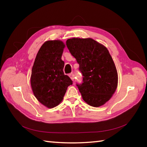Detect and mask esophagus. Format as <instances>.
<instances>
[{
  "label": "esophagus",
  "instance_id": "1",
  "mask_svg": "<svg viewBox=\"0 0 147 147\" xmlns=\"http://www.w3.org/2000/svg\"><path fill=\"white\" fill-rule=\"evenodd\" d=\"M69 77H70V78H71L72 80L74 81V74H73V73H71V74H69Z\"/></svg>",
  "mask_w": 147,
  "mask_h": 147
}]
</instances>
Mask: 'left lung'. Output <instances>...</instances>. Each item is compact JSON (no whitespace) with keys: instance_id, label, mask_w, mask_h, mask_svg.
Masks as SVG:
<instances>
[{"instance_id":"obj_1","label":"left lung","mask_w":147,"mask_h":147,"mask_svg":"<svg viewBox=\"0 0 147 147\" xmlns=\"http://www.w3.org/2000/svg\"><path fill=\"white\" fill-rule=\"evenodd\" d=\"M79 64L82 83L76 84L84 100L99 107L112 96L117 86V72L108 50L91 38H72L66 41Z\"/></svg>"}]
</instances>
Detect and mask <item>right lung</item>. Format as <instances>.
Masks as SVG:
<instances>
[{"mask_svg":"<svg viewBox=\"0 0 147 147\" xmlns=\"http://www.w3.org/2000/svg\"><path fill=\"white\" fill-rule=\"evenodd\" d=\"M64 47L61 41H46L39 49L32 69L30 82L34 95L49 108L61 102L68 86L73 84L63 71Z\"/></svg>","mask_w":147,"mask_h":147,"instance_id":"1","label":"right lung"}]
</instances>
